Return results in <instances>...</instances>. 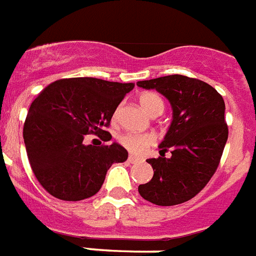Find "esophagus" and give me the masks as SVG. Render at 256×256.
<instances>
[{
	"mask_svg": "<svg viewBox=\"0 0 256 256\" xmlns=\"http://www.w3.org/2000/svg\"><path fill=\"white\" fill-rule=\"evenodd\" d=\"M128 160L130 162V164H136V162H138V160H140V158L136 156H128Z\"/></svg>",
	"mask_w": 256,
	"mask_h": 256,
	"instance_id": "1",
	"label": "esophagus"
}]
</instances>
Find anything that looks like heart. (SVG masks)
I'll return each mask as SVG.
<instances>
[{
    "mask_svg": "<svg viewBox=\"0 0 256 256\" xmlns=\"http://www.w3.org/2000/svg\"><path fill=\"white\" fill-rule=\"evenodd\" d=\"M140 104L152 116L164 112V100L156 92H142L140 96ZM116 118H118V110L112 116L114 120ZM156 138L152 132H126L120 136V144L128 152L136 156L144 154L150 146L156 144Z\"/></svg>",
    "mask_w": 256,
    "mask_h": 256,
    "instance_id": "1",
    "label": "heart"
}]
</instances>
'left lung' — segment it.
<instances>
[{
	"mask_svg": "<svg viewBox=\"0 0 256 256\" xmlns=\"http://www.w3.org/2000/svg\"><path fill=\"white\" fill-rule=\"evenodd\" d=\"M168 100L172 120L160 142V156L148 160L154 175L140 184V196L158 206L187 202L203 190L218 168L228 138L224 100L206 82L186 76H166L136 82ZM172 150L166 158L164 152Z\"/></svg>",
	"mask_w": 256,
	"mask_h": 256,
	"instance_id": "1",
	"label": "left lung"
}]
</instances>
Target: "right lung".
<instances>
[{
  "label": "right lung",
  "mask_w": 256,
  "mask_h": 256,
  "mask_svg": "<svg viewBox=\"0 0 256 256\" xmlns=\"http://www.w3.org/2000/svg\"><path fill=\"white\" fill-rule=\"evenodd\" d=\"M134 84L81 77L60 80L42 90L30 106L24 140L36 178L50 195L82 200L96 195L112 164L128 160L118 144H85L88 134L112 136L114 112Z\"/></svg>",
  "instance_id": "right-lung-1"
}]
</instances>
